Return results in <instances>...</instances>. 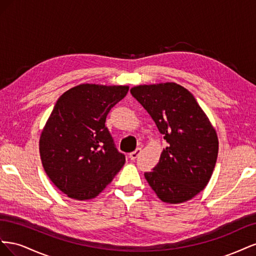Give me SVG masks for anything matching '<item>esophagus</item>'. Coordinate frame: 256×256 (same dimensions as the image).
<instances>
[{"mask_svg": "<svg viewBox=\"0 0 256 256\" xmlns=\"http://www.w3.org/2000/svg\"><path fill=\"white\" fill-rule=\"evenodd\" d=\"M141 148H136L134 152H130L129 154V158L131 159V160H136L138 156H140V154H141Z\"/></svg>", "mask_w": 256, "mask_h": 256, "instance_id": "obj_1", "label": "esophagus"}]
</instances>
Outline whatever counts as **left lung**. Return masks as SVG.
Listing matches in <instances>:
<instances>
[{
	"label": "left lung",
	"mask_w": 256,
	"mask_h": 256,
	"mask_svg": "<svg viewBox=\"0 0 256 256\" xmlns=\"http://www.w3.org/2000/svg\"><path fill=\"white\" fill-rule=\"evenodd\" d=\"M152 116L168 146L147 182L164 203L194 198L210 180L219 150L216 129L191 92L174 82L144 84L130 90Z\"/></svg>",
	"instance_id": "left-lung-1"
}]
</instances>
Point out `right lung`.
I'll return each mask as SVG.
<instances>
[{"mask_svg":"<svg viewBox=\"0 0 256 256\" xmlns=\"http://www.w3.org/2000/svg\"><path fill=\"white\" fill-rule=\"evenodd\" d=\"M128 90L127 85L80 84L54 106L40 134V154L46 174L68 198H96L125 164L106 118Z\"/></svg>","mask_w":256,"mask_h":256,"instance_id":"right-lung-1","label":"right lung"}]
</instances>
